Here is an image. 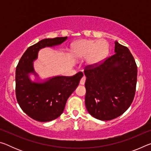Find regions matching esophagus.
<instances>
[{
  "label": "esophagus",
  "mask_w": 151,
  "mask_h": 151,
  "mask_svg": "<svg viewBox=\"0 0 151 151\" xmlns=\"http://www.w3.org/2000/svg\"><path fill=\"white\" fill-rule=\"evenodd\" d=\"M85 81H86V77H85V76H83V77L81 78V81H80V84H81V85H85Z\"/></svg>",
  "instance_id": "esophagus-1"
}]
</instances>
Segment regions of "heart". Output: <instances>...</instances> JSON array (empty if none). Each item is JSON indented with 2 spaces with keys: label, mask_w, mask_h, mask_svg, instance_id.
<instances>
[{
  "label": "heart",
  "mask_w": 151,
  "mask_h": 151,
  "mask_svg": "<svg viewBox=\"0 0 151 151\" xmlns=\"http://www.w3.org/2000/svg\"><path fill=\"white\" fill-rule=\"evenodd\" d=\"M75 57L81 59L87 57L86 64L90 66L99 65L108 52V45L103 40L99 41L81 40L74 47Z\"/></svg>",
  "instance_id": "heart-1"
}]
</instances>
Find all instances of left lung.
Instances as JSON below:
<instances>
[{
	"mask_svg": "<svg viewBox=\"0 0 151 151\" xmlns=\"http://www.w3.org/2000/svg\"><path fill=\"white\" fill-rule=\"evenodd\" d=\"M115 54L94 66H86L85 105L94 118L110 121L121 116L133 101L137 66L127 47L115 42Z\"/></svg>",
	"mask_w": 151,
	"mask_h": 151,
	"instance_id": "1",
	"label": "left lung"
}]
</instances>
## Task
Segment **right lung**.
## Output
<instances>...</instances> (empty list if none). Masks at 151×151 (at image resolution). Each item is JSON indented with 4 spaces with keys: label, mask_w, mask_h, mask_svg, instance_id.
<instances>
[{
    "label": "right lung",
    "mask_w": 151,
    "mask_h": 151,
    "mask_svg": "<svg viewBox=\"0 0 151 151\" xmlns=\"http://www.w3.org/2000/svg\"><path fill=\"white\" fill-rule=\"evenodd\" d=\"M66 39L67 37L40 40L27 48L17 65L15 75L17 100L22 111L35 121L48 122L58 118L83 75L78 72L71 76H56L40 84L30 81L28 74L35 73L32 62L37 58L40 48L60 45Z\"/></svg>",
    "instance_id": "add662e5"
}]
</instances>
